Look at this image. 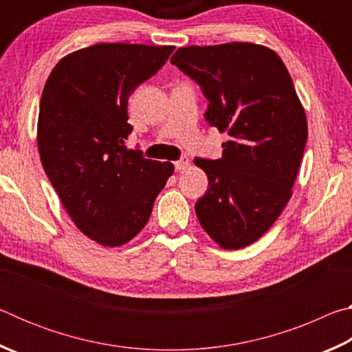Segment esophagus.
Returning <instances> with one entry per match:
<instances>
[{
    "mask_svg": "<svg viewBox=\"0 0 352 352\" xmlns=\"http://www.w3.org/2000/svg\"><path fill=\"white\" fill-rule=\"evenodd\" d=\"M174 166H175V169L177 170H184L189 166V160H188V157H182L180 160H177V162L174 163Z\"/></svg>",
    "mask_w": 352,
    "mask_h": 352,
    "instance_id": "1",
    "label": "esophagus"
}]
</instances>
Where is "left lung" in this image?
I'll list each match as a JSON object with an SVG mask.
<instances>
[{
	"label": "left lung",
	"mask_w": 352,
	"mask_h": 352,
	"mask_svg": "<svg viewBox=\"0 0 352 352\" xmlns=\"http://www.w3.org/2000/svg\"><path fill=\"white\" fill-rule=\"evenodd\" d=\"M170 63L201 88L205 119L228 132L222 158H195L208 189L195 204L200 225L226 250L265 233L292 195L307 121L281 58L253 43L180 47Z\"/></svg>",
	"instance_id": "1"
}]
</instances>
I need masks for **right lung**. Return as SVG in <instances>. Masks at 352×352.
<instances>
[{"mask_svg":"<svg viewBox=\"0 0 352 352\" xmlns=\"http://www.w3.org/2000/svg\"><path fill=\"white\" fill-rule=\"evenodd\" d=\"M174 46L99 43L63 57L47 77L38 152L77 228L118 247L144 228L172 163L129 151V98L163 67Z\"/></svg>","mask_w":352,"mask_h":352,"instance_id":"obj_1","label":"right lung"}]
</instances>
